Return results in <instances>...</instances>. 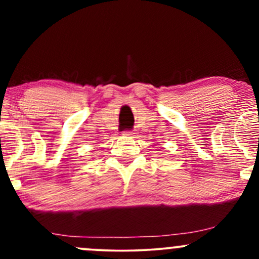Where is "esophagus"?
I'll return each instance as SVG.
<instances>
[{"label":"esophagus","instance_id":"esophagus-1","mask_svg":"<svg viewBox=\"0 0 259 259\" xmlns=\"http://www.w3.org/2000/svg\"><path fill=\"white\" fill-rule=\"evenodd\" d=\"M124 135L130 136V138H132V136L135 135V133H134V132H125V133H124Z\"/></svg>","mask_w":259,"mask_h":259}]
</instances>
